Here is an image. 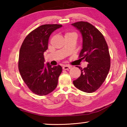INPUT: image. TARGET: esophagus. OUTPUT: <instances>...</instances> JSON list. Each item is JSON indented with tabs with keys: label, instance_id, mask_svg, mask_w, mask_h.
<instances>
[{
	"label": "esophagus",
	"instance_id": "34e87169",
	"mask_svg": "<svg viewBox=\"0 0 127 127\" xmlns=\"http://www.w3.org/2000/svg\"><path fill=\"white\" fill-rule=\"evenodd\" d=\"M71 67V66H68V65H64L63 67L64 70H68V69H69Z\"/></svg>",
	"mask_w": 127,
	"mask_h": 127
}]
</instances>
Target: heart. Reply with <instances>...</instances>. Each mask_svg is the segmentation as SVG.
I'll use <instances>...</instances> for the list:
<instances>
[{"mask_svg": "<svg viewBox=\"0 0 127 127\" xmlns=\"http://www.w3.org/2000/svg\"><path fill=\"white\" fill-rule=\"evenodd\" d=\"M73 34V33H66V34Z\"/></svg>", "mask_w": 127, "mask_h": 127, "instance_id": "b5f03b06", "label": "heart"}]
</instances>
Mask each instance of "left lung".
Here are the masks:
<instances>
[{
	"instance_id": "1",
	"label": "left lung",
	"mask_w": 127,
	"mask_h": 127,
	"mask_svg": "<svg viewBox=\"0 0 127 127\" xmlns=\"http://www.w3.org/2000/svg\"><path fill=\"white\" fill-rule=\"evenodd\" d=\"M72 25L82 35L83 46L79 57L88 63L84 69L78 66L81 70V75L73 83L81 91L93 93L103 84L110 69L108 46L103 34L92 24L80 21Z\"/></svg>"
}]
</instances>
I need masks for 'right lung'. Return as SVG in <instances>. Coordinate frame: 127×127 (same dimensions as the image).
<instances>
[{
	"instance_id": "right-lung-1",
	"label": "right lung",
	"mask_w": 127,
	"mask_h": 127,
	"mask_svg": "<svg viewBox=\"0 0 127 127\" xmlns=\"http://www.w3.org/2000/svg\"><path fill=\"white\" fill-rule=\"evenodd\" d=\"M62 25L46 24L28 34L20 50L18 69L22 79L33 93L40 96L53 91L58 84L62 68L60 65L52 67L44 62V53L48 48L51 34Z\"/></svg>"
}]
</instances>
